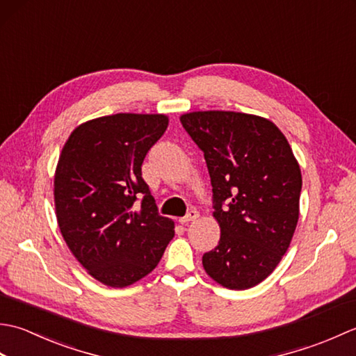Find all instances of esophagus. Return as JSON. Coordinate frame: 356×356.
<instances>
[{"instance_id":"esophagus-1","label":"esophagus","mask_w":356,"mask_h":356,"mask_svg":"<svg viewBox=\"0 0 356 356\" xmlns=\"http://www.w3.org/2000/svg\"><path fill=\"white\" fill-rule=\"evenodd\" d=\"M195 218H199V213H197V211H195V209H191V211H188L186 216H185V217H182V218H180L179 222L182 223V225H188V223L194 222Z\"/></svg>"}]
</instances>
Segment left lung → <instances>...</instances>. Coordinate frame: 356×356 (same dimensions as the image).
Here are the masks:
<instances>
[{
    "instance_id": "left-lung-1",
    "label": "left lung",
    "mask_w": 356,
    "mask_h": 356,
    "mask_svg": "<svg viewBox=\"0 0 356 356\" xmlns=\"http://www.w3.org/2000/svg\"><path fill=\"white\" fill-rule=\"evenodd\" d=\"M205 156L220 240L202 257L207 274L229 289L263 282L291 245L300 213L301 171L270 120L236 111L180 118Z\"/></svg>"
}]
</instances>
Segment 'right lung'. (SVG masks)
<instances>
[{
    "instance_id": "1",
    "label": "right lung",
    "mask_w": 356,
    "mask_h": 356,
    "mask_svg": "<svg viewBox=\"0 0 356 356\" xmlns=\"http://www.w3.org/2000/svg\"><path fill=\"white\" fill-rule=\"evenodd\" d=\"M163 115H118L79 125L55 174V207L67 246L88 274L111 287L145 277L174 237L159 214L142 163L162 138Z\"/></svg>"
}]
</instances>
